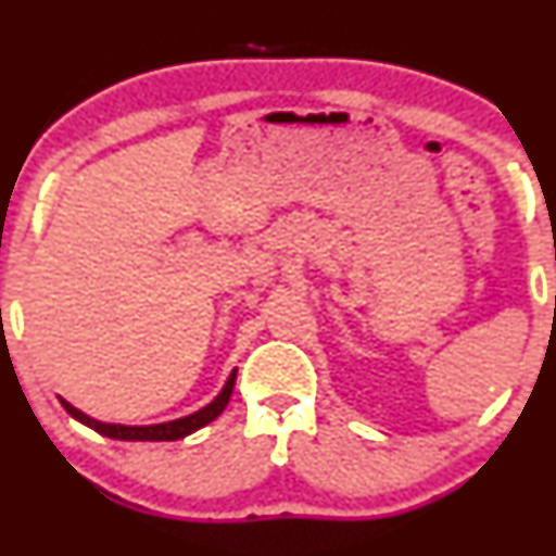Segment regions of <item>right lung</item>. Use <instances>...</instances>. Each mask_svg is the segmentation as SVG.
<instances>
[{
  "label": "right lung",
  "instance_id": "obj_1",
  "mask_svg": "<svg viewBox=\"0 0 556 556\" xmlns=\"http://www.w3.org/2000/svg\"><path fill=\"white\" fill-rule=\"evenodd\" d=\"M235 378H238V368H235L228 380H225L223 390L218 392V397H215L211 404H205L199 412L188 414V417L181 419H174V421H164V425H147V427H127V425H110V421H98L88 417L86 412L75 409L71 402H65L63 397L61 404L63 409L71 414L73 419H78L80 425L90 427L92 431H98V434L108 437V439H119V441H176V439H184L188 434H193V431H199L201 427L211 425L215 417H220V412L228 407L230 402V394L235 388Z\"/></svg>",
  "mask_w": 556,
  "mask_h": 556
}]
</instances>
